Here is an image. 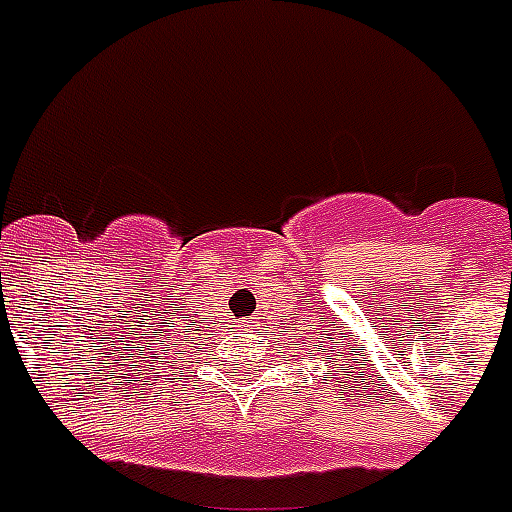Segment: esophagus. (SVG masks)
Returning a JSON list of instances; mask_svg holds the SVG:
<instances>
[{
  "label": "esophagus",
  "instance_id": "1",
  "mask_svg": "<svg viewBox=\"0 0 512 512\" xmlns=\"http://www.w3.org/2000/svg\"><path fill=\"white\" fill-rule=\"evenodd\" d=\"M256 320H259V317H251V320H245V330H253V327H256V325H259V322H256Z\"/></svg>",
  "mask_w": 512,
  "mask_h": 512
}]
</instances>
